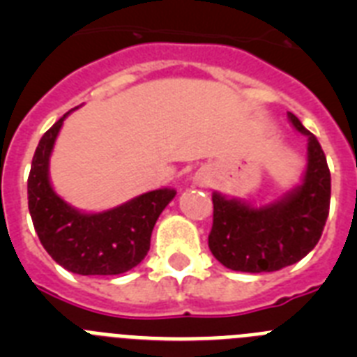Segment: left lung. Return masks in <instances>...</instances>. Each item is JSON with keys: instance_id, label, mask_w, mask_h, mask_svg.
I'll return each instance as SVG.
<instances>
[{"instance_id": "8db88e82", "label": "left lung", "mask_w": 357, "mask_h": 357, "mask_svg": "<svg viewBox=\"0 0 357 357\" xmlns=\"http://www.w3.org/2000/svg\"><path fill=\"white\" fill-rule=\"evenodd\" d=\"M293 127L307 135L304 181L282 200L252 207L213 195L209 248L223 266L236 272H277L295 264L317 247L331 206V172L320 143L295 114Z\"/></svg>"}]
</instances>
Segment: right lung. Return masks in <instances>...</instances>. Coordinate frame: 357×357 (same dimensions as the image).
I'll use <instances>...</instances> for the list:
<instances>
[{
	"mask_svg": "<svg viewBox=\"0 0 357 357\" xmlns=\"http://www.w3.org/2000/svg\"><path fill=\"white\" fill-rule=\"evenodd\" d=\"M66 112L40 137L28 175V209L43 247L52 259L78 275H119L141 263L150 250L157 218L176 195L155 189L105 213L87 214L66 204L50 184L48 166Z\"/></svg>",
	"mask_w": 357,
	"mask_h": 357,
	"instance_id": "right-lung-1",
	"label": "right lung"
}]
</instances>
